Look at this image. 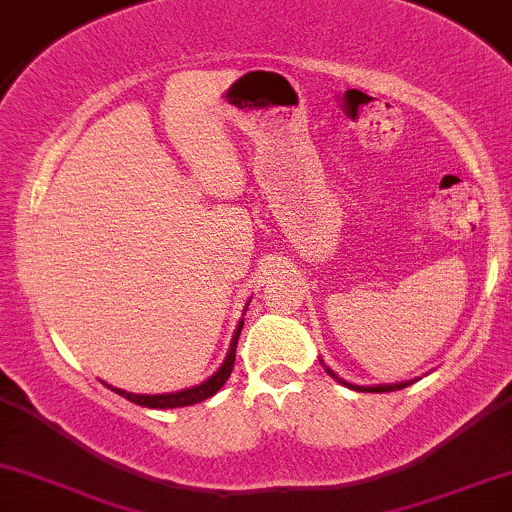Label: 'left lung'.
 Here are the masks:
<instances>
[{"label": "left lung", "instance_id": "obj_1", "mask_svg": "<svg viewBox=\"0 0 512 512\" xmlns=\"http://www.w3.org/2000/svg\"><path fill=\"white\" fill-rule=\"evenodd\" d=\"M322 366H325V363H322ZM325 370L332 375L334 380H337L339 385L349 387V390H356V392H395V390H402V387H409L411 383H414V380H404V383H385V385H354V383H346V380L339 378V375L334 373L330 366H325Z\"/></svg>", "mask_w": 512, "mask_h": 512}]
</instances>
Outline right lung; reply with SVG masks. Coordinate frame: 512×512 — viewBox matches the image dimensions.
I'll return each mask as SVG.
<instances>
[{"mask_svg":"<svg viewBox=\"0 0 512 512\" xmlns=\"http://www.w3.org/2000/svg\"><path fill=\"white\" fill-rule=\"evenodd\" d=\"M248 305H250V301H248ZM245 310H248V308H245ZM240 330H243V320L238 322L236 332H233L231 346H228V354H226V358H223L221 366L216 368L214 373H211L209 378L204 380V383H199L195 387H185V390H178V392H166V395H137V392L120 390V387H113V385H108V387L113 392H117L120 397L129 399V402L139 404V407H149V409H175V407H190V404L204 402V399L214 397L216 392H219L223 387V383L231 378L233 363H236V344H238Z\"/></svg>","mask_w":512,"mask_h":512,"instance_id":"right-lung-1","label":"right lung"}]
</instances>
